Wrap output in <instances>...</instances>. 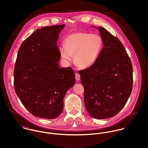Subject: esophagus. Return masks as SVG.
Segmentation results:
<instances>
[{
  "label": "esophagus",
  "instance_id": "esophagus-1",
  "mask_svg": "<svg viewBox=\"0 0 148 148\" xmlns=\"http://www.w3.org/2000/svg\"><path fill=\"white\" fill-rule=\"evenodd\" d=\"M75 77H76V80L79 81L80 80V75L78 73H76L75 74Z\"/></svg>",
  "mask_w": 148,
  "mask_h": 148
}]
</instances>
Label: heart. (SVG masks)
Masks as SVG:
<instances>
[{
  "label": "heart",
  "instance_id": "obj_1",
  "mask_svg": "<svg viewBox=\"0 0 148 148\" xmlns=\"http://www.w3.org/2000/svg\"><path fill=\"white\" fill-rule=\"evenodd\" d=\"M64 45L59 47L61 58L69 62H74L80 68H89L97 61L103 47V40L99 34L77 32L68 36Z\"/></svg>",
  "mask_w": 148,
  "mask_h": 148
}]
</instances>
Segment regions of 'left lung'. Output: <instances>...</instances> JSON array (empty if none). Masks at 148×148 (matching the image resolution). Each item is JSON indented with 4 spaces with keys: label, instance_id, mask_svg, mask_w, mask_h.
<instances>
[{
    "label": "left lung",
    "instance_id": "8db88e82",
    "mask_svg": "<svg viewBox=\"0 0 148 148\" xmlns=\"http://www.w3.org/2000/svg\"><path fill=\"white\" fill-rule=\"evenodd\" d=\"M103 47L96 63L79 71L84 88V103L89 114L106 119L117 114L131 94L133 68L121 42L104 28L98 27Z\"/></svg>",
    "mask_w": 148,
    "mask_h": 148
}]
</instances>
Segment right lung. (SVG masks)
Wrapping results in <instances>:
<instances>
[{
	"mask_svg": "<svg viewBox=\"0 0 148 148\" xmlns=\"http://www.w3.org/2000/svg\"><path fill=\"white\" fill-rule=\"evenodd\" d=\"M65 24L36 29L19 48L14 71L15 92L24 107L42 119L58 117L66 92L75 84L71 67L60 68L57 45Z\"/></svg>",
	"mask_w": 148,
	"mask_h": 148,
	"instance_id": "right-lung-1",
	"label": "right lung"
}]
</instances>
